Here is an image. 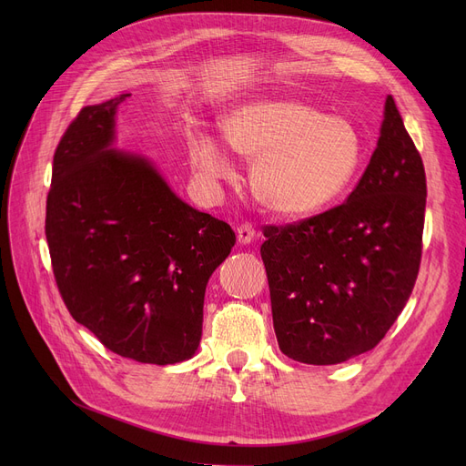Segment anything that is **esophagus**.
I'll use <instances>...</instances> for the list:
<instances>
[{"mask_svg":"<svg viewBox=\"0 0 466 466\" xmlns=\"http://www.w3.org/2000/svg\"><path fill=\"white\" fill-rule=\"evenodd\" d=\"M236 232H238V241L241 243V246H248V243H251L253 241V238H255V227L253 225H249V223H241L238 228H236Z\"/></svg>","mask_w":466,"mask_h":466,"instance_id":"esophagus-1","label":"esophagus"}]
</instances>
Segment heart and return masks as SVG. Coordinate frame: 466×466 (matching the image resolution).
Segmentation results:
<instances>
[{
    "label": "heart",
    "mask_w": 466,
    "mask_h": 466,
    "mask_svg": "<svg viewBox=\"0 0 466 466\" xmlns=\"http://www.w3.org/2000/svg\"><path fill=\"white\" fill-rule=\"evenodd\" d=\"M223 136L241 158L255 162L253 192L283 217H304L334 204L351 185L362 160V141L348 118L325 116L292 97H262L223 118ZM194 166L209 179L232 166L213 137L190 141Z\"/></svg>",
    "instance_id": "1"
}]
</instances>
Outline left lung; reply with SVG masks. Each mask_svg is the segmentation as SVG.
Segmentation results:
<instances>
[{"label": "left lung", "mask_w": 466, "mask_h": 466, "mask_svg": "<svg viewBox=\"0 0 466 466\" xmlns=\"http://www.w3.org/2000/svg\"><path fill=\"white\" fill-rule=\"evenodd\" d=\"M427 179L393 96L378 147L344 204L262 227L279 350L306 364H338L376 348L420 274Z\"/></svg>", "instance_id": "8db88e82"}]
</instances>
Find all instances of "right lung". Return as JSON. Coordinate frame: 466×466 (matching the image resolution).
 Here are the masks:
<instances>
[{
    "instance_id": "obj_1",
    "label": "right lung",
    "mask_w": 466,
    "mask_h": 466,
    "mask_svg": "<svg viewBox=\"0 0 466 466\" xmlns=\"http://www.w3.org/2000/svg\"><path fill=\"white\" fill-rule=\"evenodd\" d=\"M127 96L83 107L60 137L45 236L73 319L120 357L176 364L198 350L206 285L236 236L145 158L109 149Z\"/></svg>"
}]
</instances>
